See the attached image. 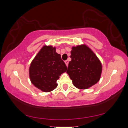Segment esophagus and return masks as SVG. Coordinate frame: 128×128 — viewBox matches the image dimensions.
Instances as JSON below:
<instances>
[{
  "instance_id": "obj_1",
  "label": "esophagus",
  "mask_w": 128,
  "mask_h": 128,
  "mask_svg": "<svg viewBox=\"0 0 128 128\" xmlns=\"http://www.w3.org/2000/svg\"><path fill=\"white\" fill-rule=\"evenodd\" d=\"M68 60H66V61H65V63H66V66H67H67H68Z\"/></svg>"
}]
</instances>
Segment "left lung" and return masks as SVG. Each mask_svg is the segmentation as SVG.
<instances>
[{
  "label": "left lung",
  "mask_w": 128,
  "mask_h": 128,
  "mask_svg": "<svg viewBox=\"0 0 128 128\" xmlns=\"http://www.w3.org/2000/svg\"><path fill=\"white\" fill-rule=\"evenodd\" d=\"M67 73L73 86L79 89H87L100 78L102 66L94 53L86 44L73 46Z\"/></svg>",
  "instance_id": "1"
}]
</instances>
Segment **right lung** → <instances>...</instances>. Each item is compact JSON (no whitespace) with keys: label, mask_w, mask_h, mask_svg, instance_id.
Listing matches in <instances>:
<instances>
[{"label":"right lung","mask_w":128,"mask_h":128,"mask_svg":"<svg viewBox=\"0 0 128 128\" xmlns=\"http://www.w3.org/2000/svg\"><path fill=\"white\" fill-rule=\"evenodd\" d=\"M67 70V66L52 46H44L29 67L32 84L44 92H50L58 86L56 80Z\"/></svg>","instance_id":"right-lung-1"}]
</instances>
